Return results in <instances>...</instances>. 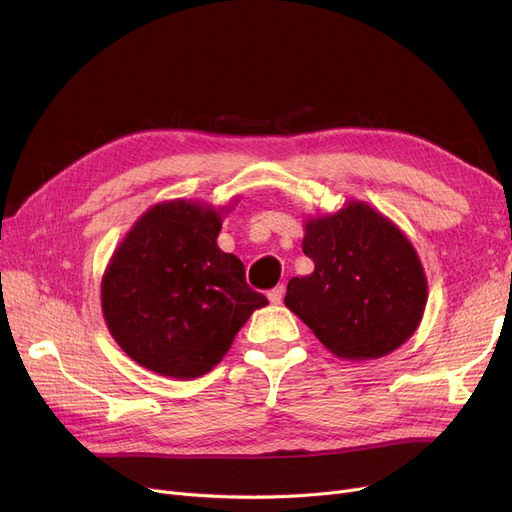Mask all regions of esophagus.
<instances>
[{"label":"esophagus","mask_w":512,"mask_h":512,"mask_svg":"<svg viewBox=\"0 0 512 512\" xmlns=\"http://www.w3.org/2000/svg\"><path fill=\"white\" fill-rule=\"evenodd\" d=\"M284 292H286V288H284V284H280V286L270 290V294H267V299H270L274 305H280L282 299H284Z\"/></svg>","instance_id":"1"}]
</instances>
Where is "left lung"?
<instances>
[{
  "mask_svg": "<svg viewBox=\"0 0 512 512\" xmlns=\"http://www.w3.org/2000/svg\"><path fill=\"white\" fill-rule=\"evenodd\" d=\"M315 263L292 278L284 303L342 359H380L407 342L423 317L427 280L411 240L380 211L348 201L305 224Z\"/></svg>",
  "mask_w": 512,
  "mask_h": 512,
  "instance_id": "obj_1",
  "label": "left lung"
}]
</instances>
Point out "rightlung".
I'll use <instances>...</instances> for the list:
<instances>
[{
	"instance_id": "1",
	"label": "right lung",
	"mask_w": 512,
	"mask_h": 512,
	"mask_svg": "<svg viewBox=\"0 0 512 512\" xmlns=\"http://www.w3.org/2000/svg\"><path fill=\"white\" fill-rule=\"evenodd\" d=\"M222 213L197 201L145 211L101 280L110 334L139 365L178 380L222 361L251 313L267 305L245 265L218 247Z\"/></svg>"
}]
</instances>
